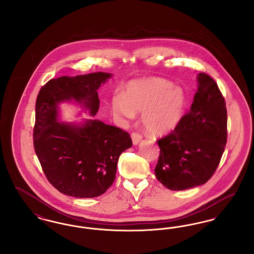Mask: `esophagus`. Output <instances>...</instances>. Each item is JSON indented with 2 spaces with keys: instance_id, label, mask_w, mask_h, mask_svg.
<instances>
[{
  "instance_id": "1",
  "label": "esophagus",
  "mask_w": 254,
  "mask_h": 254,
  "mask_svg": "<svg viewBox=\"0 0 254 254\" xmlns=\"http://www.w3.org/2000/svg\"><path fill=\"white\" fill-rule=\"evenodd\" d=\"M131 139H132L133 145H138L142 140V135H140L139 133L133 132L131 134Z\"/></svg>"
}]
</instances>
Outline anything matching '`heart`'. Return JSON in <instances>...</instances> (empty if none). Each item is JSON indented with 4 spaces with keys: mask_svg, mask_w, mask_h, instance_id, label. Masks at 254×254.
<instances>
[{
    "mask_svg": "<svg viewBox=\"0 0 254 254\" xmlns=\"http://www.w3.org/2000/svg\"><path fill=\"white\" fill-rule=\"evenodd\" d=\"M187 96L181 87L164 79L149 78L129 83L124 95L113 98V110L127 119L142 111L146 132L163 136L174 130L182 121Z\"/></svg>",
    "mask_w": 254,
    "mask_h": 254,
    "instance_id": "heart-1",
    "label": "heart"
}]
</instances>
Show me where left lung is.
Wrapping results in <instances>:
<instances>
[{
  "label": "left lung",
  "mask_w": 254,
  "mask_h": 254,
  "mask_svg": "<svg viewBox=\"0 0 254 254\" xmlns=\"http://www.w3.org/2000/svg\"><path fill=\"white\" fill-rule=\"evenodd\" d=\"M198 88L190 110L178 127L158 140V181L170 190H185L210 179L227 144L225 99L207 74L197 75Z\"/></svg>",
  "instance_id": "8db88e82"
}]
</instances>
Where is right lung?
<instances>
[{"label": "right lung", "mask_w": 254, "mask_h": 254, "mask_svg": "<svg viewBox=\"0 0 254 254\" xmlns=\"http://www.w3.org/2000/svg\"><path fill=\"white\" fill-rule=\"evenodd\" d=\"M112 74L62 76L44 85L37 97L34 148L49 183L61 193L93 198L113 184L118 159L131 147L129 134L96 119L60 121L61 103L75 102L95 116L98 89Z\"/></svg>", "instance_id": "add662e5"}]
</instances>
